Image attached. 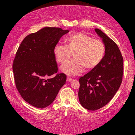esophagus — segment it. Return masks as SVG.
Listing matches in <instances>:
<instances>
[{
	"label": "esophagus",
	"mask_w": 135,
	"mask_h": 135,
	"mask_svg": "<svg viewBox=\"0 0 135 135\" xmlns=\"http://www.w3.org/2000/svg\"><path fill=\"white\" fill-rule=\"evenodd\" d=\"M72 80H73V79L71 78L70 77H68L67 79H66V80H67V81H68V82H69V81H72Z\"/></svg>",
	"instance_id": "1"
}]
</instances>
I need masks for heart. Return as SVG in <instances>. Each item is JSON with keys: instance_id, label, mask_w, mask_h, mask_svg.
Here are the masks:
<instances>
[{"instance_id": "heart-1", "label": "heart", "mask_w": 135, "mask_h": 135, "mask_svg": "<svg viewBox=\"0 0 135 135\" xmlns=\"http://www.w3.org/2000/svg\"><path fill=\"white\" fill-rule=\"evenodd\" d=\"M66 46L57 44L54 49L56 60L64 64L71 58L73 59L61 67V70L68 75H78L85 71H91L99 66L106 54L105 43L100 39H93L83 32L68 36L65 39Z\"/></svg>"}]
</instances>
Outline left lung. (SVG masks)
Instances as JSON below:
<instances>
[{
  "mask_svg": "<svg viewBox=\"0 0 135 135\" xmlns=\"http://www.w3.org/2000/svg\"><path fill=\"white\" fill-rule=\"evenodd\" d=\"M95 30L105 44V56L99 66L80 78L78 92L81 105L93 111L113 99L120 87L123 73V59L117 44L100 29Z\"/></svg>",
  "mask_w": 135,
  "mask_h": 135,
  "instance_id": "left-lung-1",
  "label": "left lung"
}]
</instances>
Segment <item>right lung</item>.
Segmentation results:
<instances>
[{
	"instance_id": "obj_1",
	"label": "right lung",
	"mask_w": 135,
	"mask_h": 135,
	"mask_svg": "<svg viewBox=\"0 0 135 135\" xmlns=\"http://www.w3.org/2000/svg\"><path fill=\"white\" fill-rule=\"evenodd\" d=\"M69 31L44 27L26 36L16 52L12 66L16 86L22 99L34 107L51 105L66 82L64 73L49 77L58 70L54 47Z\"/></svg>"
}]
</instances>
